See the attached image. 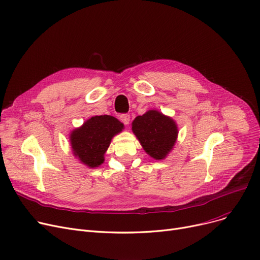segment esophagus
Wrapping results in <instances>:
<instances>
[{
    "label": "esophagus",
    "mask_w": 260,
    "mask_h": 260,
    "mask_svg": "<svg viewBox=\"0 0 260 260\" xmlns=\"http://www.w3.org/2000/svg\"><path fill=\"white\" fill-rule=\"evenodd\" d=\"M120 120H121L122 123H124L125 125H128V124H129L131 118H129V116L126 115V114H122V115H120Z\"/></svg>",
    "instance_id": "obj_1"
}]
</instances>
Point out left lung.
I'll use <instances>...</instances> for the list:
<instances>
[{"label": "left lung", "instance_id": "1", "mask_svg": "<svg viewBox=\"0 0 260 260\" xmlns=\"http://www.w3.org/2000/svg\"><path fill=\"white\" fill-rule=\"evenodd\" d=\"M132 131L145 153L155 160L166 159L178 137L176 121L157 109L136 117L132 123Z\"/></svg>", "mask_w": 260, "mask_h": 260}]
</instances>
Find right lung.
Here are the masks:
<instances>
[{
    "label": "right lung",
    "instance_id": "right-lung-1",
    "mask_svg": "<svg viewBox=\"0 0 260 260\" xmlns=\"http://www.w3.org/2000/svg\"><path fill=\"white\" fill-rule=\"evenodd\" d=\"M123 128V123L113 116H94L87 119L70 134L74 156L89 169L100 167L112 139Z\"/></svg>",
    "mask_w": 260,
    "mask_h": 260
}]
</instances>
